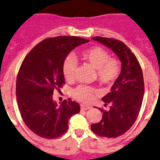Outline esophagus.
I'll list each match as a JSON object with an SVG mask.
<instances>
[{"label": "esophagus", "instance_id": "esophagus-1", "mask_svg": "<svg viewBox=\"0 0 160 160\" xmlns=\"http://www.w3.org/2000/svg\"><path fill=\"white\" fill-rule=\"evenodd\" d=\"M91 106H88V105H84V104H82L81 105V109L82 110H88V109H90L91 108Z\"/></svg>", "mask_w": 160, "mask_h": 160}]
</instances>
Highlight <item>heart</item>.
I'll return each instance as SVG.
<instances>
[{
    "label": "heart",
    "mask_w": 160,
    "mask_h": 160,
    "mask_svg": "<svg viewBox=\"0 0 160 160\" xmlns=\"http://www.w3.org/2000/svg\"><path fill=\"white\" fill-rule=\"evenodd\" d=\"M108 57L107 51L100 47H92L82 51L80 53L82 60L96 70L98 81L104 85H109L114 82L121 71L120 63L118 59ZM76 66V61L71 56L64 60L62 71L67 80L73 78ZM97 94V89L86 85H79L72 92L73 97L83 102H91Z\"/></svg>",
    "instance_id": "1"
}]
</instances>
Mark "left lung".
<instances>
[{
  "label": "left lung",
  "mask_w": 160,
  "mask_h": 160,
  "mask_svg": "<svg viewBox=\"0 0 160 160\" xmlns=\"http://www.w3.org/2000/svg\"><path fill=\"white\" fill-rule=\"evenodd\" d=\"M92 39L110 48L122 63L121 72L111 91L102 98L105 106L111 104L109 110L100 108L102 119L91 125L97 135L116 138L126 133L138 118L144 93L143 72L135 55L123 42L102 37Z\"/></svg>",
  "instance_id": "left-lung-1"
}]
</instances>
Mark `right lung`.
I'll return each mask as SVG.
<instances>
[{
	"instance_id": "add662e5",
	"label": "right lung",
	"mask_w": 160,
	"mask_h": 160,
	"mask_svg": "<svg viewBox=\"0 0 160 160\" xmlns=\"http://www.w3.org/2000/svg\"><path fill=\"white\" fill-rule=\"evenodd\" d=\"M88 42L78 37L48 38L22 62L17 78V104L25 124L37 135L60 137L68 129L70 118L80 112V105L71 98L58 105L52 95L65 83L62 66L67 56Z\"/></svg>"
}]
</instances>
